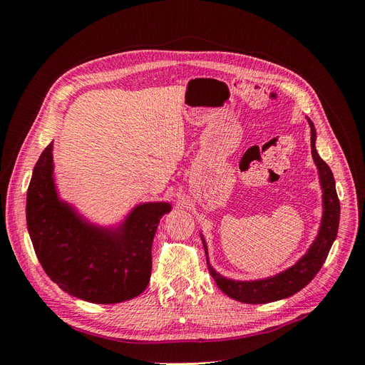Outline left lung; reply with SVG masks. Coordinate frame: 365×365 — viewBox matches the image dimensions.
<instances>
[{"label":"left lung","instance_id":"obj_1","mask_svg":"<svg viewBox=\"0 0 365 365\" xmlns=\"http://www.w3.org/2000/svg\"><path fill=\"white\" fill-rule=\"evenodd\" d=\"M307 123L311 126V149L312 158L318 170L319 185L323 192V215L322 222L318 227V233L312 244L309 245L307 251L298 259L289 268H286L277 274L269 275V277L256 279V280H235L224 277L222 274L217 272L208 259V248L204 235L201 233V240L207 256V267L213 280L216 282L217 288L227 294L228 297L247 304H264L271 302L283 300L300 289L311 282L323 263L330 251V247L336 239L338 225H339V200L335 189V178L329 165L319 158L315 149L317 141V130L315 126L307 118Z\"/></svg>","mask_w":365,"mask_h":365}]
</instances>
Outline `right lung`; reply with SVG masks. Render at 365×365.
<instances>
[{
  "label": "right lung",
  "mask_w": 365,
  "mask_h": 365,
  "mask_svg": "<svg viewBox=\"0 0 365 365\" xmlns=\"http://www.w3.org/2000/svg\"><path fill=\"white\" fill-rule=\"evenodd\" d=\"M172 205L140 202L115 224L101 225L62 200L53 143L43 149L27 190V228L39 263L59 288L81 300L114 304L138 297L152 271V242Z\"/></svg>",
  "instance_id": "add662e5"
}]
</instances>
